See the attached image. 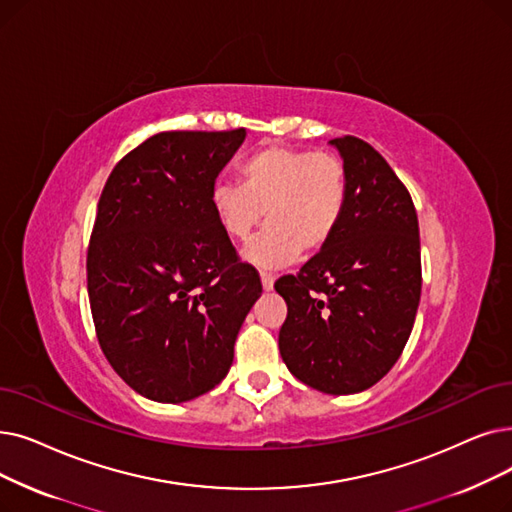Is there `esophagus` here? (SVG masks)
<instances>
[{"mask_svg": "<svg viewBox=\"0 0 512 512\" xmlns=\"http://www.w3.org/2000/svg\"><path fill=\"white\" fill-rule=\"evenodd\" d=\"M259 276H261V284H263L265 291H272V288H274V274H270V272H261Z\"/></svg>", "mask_w": 512, "mask_h": 512, "instance_id": "obj_1", "label": "esophagus"}]
</instances>
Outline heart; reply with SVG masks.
<instances>
[{"label":"heart","mask_w":512,"mask_h":512,"mask_svg":"<svg viewBox=\"0 0 512 512\" xmlns=\"http://www.w3.org/2000/svg\"><path fill=\"white\" fill-rule=\"evenodd\" d=\"M213 211L234 240H247L261 224L244 255L249 261L276 268L316 253L337 232L347 203V169L332 152L268 146L238 165V186L213 190Z\"/></svg>","instance_id":"1"}]
</instances>
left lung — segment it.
Masks as SVG:
<instances>
[{
  "instance_id": "obj_1",
  "label": "left lung",
  "mask_w": 512,
  "mask_h": 512,
  "mask_svg": "<svg viewBox=\"0 0 512 512\" xmlns=\"http://www.w3.org/2000/svg\"><path fill=\"white\" fill-rule=\"evenodd\" d=\"M347 169L341 224L322 251L274 288L288 314L278 345L297 379L330 395L358 393L393 368L420 301V238L412 196L381 152L330 140Z\"/></svg>"
}]
</instances>
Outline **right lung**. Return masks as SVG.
<instances>
[{
    "label": "right lung",
    "mask_w": 512,
    "mask_h": 512,
    "mask_svg": "<svg viewBox=\"0 0 512 512\" xmlns=\"http://www.w3.org/2000/svg\"><path fill=\"white\" fill-rule=\"evenodd\" d=\"M244 129L163 131L108 175L87 247V293L108 364L140 395L180 404L224 381L261 295L213 211Z\"/></svg>",
    "instance_id": "add662e5"
}]
</instances>
